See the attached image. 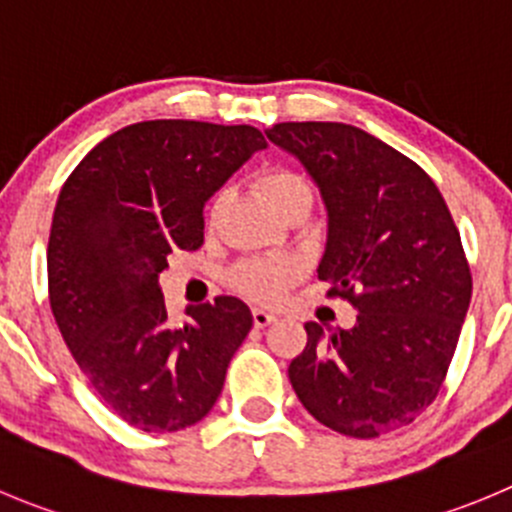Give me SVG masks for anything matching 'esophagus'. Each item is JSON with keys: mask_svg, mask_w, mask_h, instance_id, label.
<instances>
[{"mask_svg": "<svg viewBox=\"0 0 512 512\" xmlns=\"http://www.w3.org/2000/svg\"><path fill=\"white\" fill-rule=\"evenodd\" d=\"M274 321H276L274 311H269V309H253V324L259 326V329H264V326L274 324Z\"/></svg>", "mask_w": 512, "mask_h": 512, "instance_id": "esophagus-1", "label": "esophagus"}]
</instances>
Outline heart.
Returning a JSON list of instances; mask_svg holds the SVG:
<instances>
[{
    "mask_svg": "<svg viewBox=\"0 0 512 512\" xmlns=\"http://www.w3.org/2000/svg\"><path fill=\"white\" fill-rule=\"evenodd\" d=\"M256 183H259L261 193L269 198L271 206L284 216L289 208H294L296 203H311V186L309 180L294 168H286V165H271L264 168L256 175ZM221 201L223 196L218 193L216 198L208 206V221L216 223L218 213H221ZM301 276V266L296 264L289 256H264V259H248L241 261L238 266H233L231 271V284L241 291L243 296H248L251 301H259V304H274L284 296V291L294 284Z\"/></svg>",
    "mask_w": 512,
    "mask_h": 512,
    "instance_id": "heart-1",
    "label": "heart"
}]
</instances>
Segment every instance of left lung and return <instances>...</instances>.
<instances>
[{"instance_id": "1", "label": "left lung", "mask_w": 512, "mask_h": 512, "mask_svg": "<svg viewBox=\"0 0 512 512\" xmlns=\"http://www.w3.org/2000/svg\"><path fill=\"white\" fill-rule=\"evenodd\" d=\"M304 163L329 211L319 279L357 309L352 329L309 321L289 379L311 417L372 440L435 402L460 339L472 274L435 180L407 155L344 123L266 133Z\"/></svg>"}]
</instances>
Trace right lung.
<instances>
[{"instance_id":"right-lung-1","label":"right lung","mask_w":512,"mask_h":512,"mask_svg":"<svg viewBox=\"0 0 512 512\" xmlns=\"http://www.w3.org/2000/svg\"><path fill=\"white\" fill-rule=\"evenodd\" d=\"M266 148L251 125L145 120L107 135L57 198L47 291L67 349L97 397L143 432H178L211 412L251 332L236 296L168 319L158 276L203 243V206Z\"/></svg>"}]
</instances>
